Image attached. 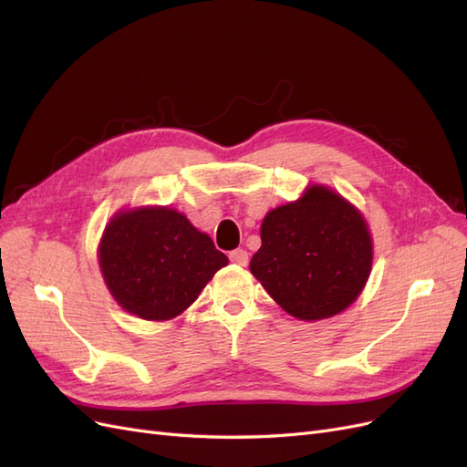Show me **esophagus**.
Segmentation results:
<instances>
[{
	"mask_svg": "<svg viewBox=\"0 0 467 467\" xmlns=\"http://www.w3.org/2000/svg\"><path fill=\"white\" fill-rule=\"evenodd\" d=\"M230 261L239 266H245L249 261V253L245 249H234L230 251Z\"/></svg>",
	"mask_w": 467,
	"mask_h": 467,
	"instance_id": "obj_1",
	"label": "esophagus"
}]
</instances>
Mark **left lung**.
Masks as SVG:
<instances>
[{"mask_svg":"<svg viewBox=\"0 0 467 467\" xmlns=\"http://www.w3.org/2000/svg\"><path fill=\"white\" fill-rule=\"evenodd\" d=\"M372 266L368 225L345 199L309 187L300 201L268 212L249 268L290 316L317 321L343 312Z\"/></svg>","mask_w":467,"mask_h":467,"instance_id":"left-lung-1","label":"left lung"}]
</instances>
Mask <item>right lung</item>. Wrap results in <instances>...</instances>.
<instances>
[{"instance_id":"right-lung-1","label":"right lung","mask_w":467,"mask_h":467,"mask_svg":"<svg viewBox=\"0 0 467 467\" xmlns=\"http://www.w3.org/2000/svg\"><path fill=\"white\" fill-rule=\"evenodd\" d=\"M99 265L126 312L163 321L185 312L228 257L179 212L138 208L110 220Z\"/></svg>"}]
</instances>
